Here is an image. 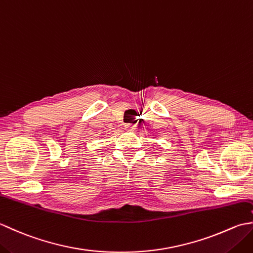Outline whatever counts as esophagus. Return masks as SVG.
Here are the masks:
<instances>
[{
    "instance_id": "obj_1",
    "label": "esophagus",
    "mask_w": 253,
    "mask_h": 253,
    "mask_svg": "<svg viewBox=\"0 0 253 253\" xmlns=\"http://www.w3.org/2000/svg\"><path fill=\"white\" fill-rule=\"evenodd\" d=\"M125 129L128 130V131H136L137 125H131V124H126V125H125Z\"/></svg>"
}]
</instances>
